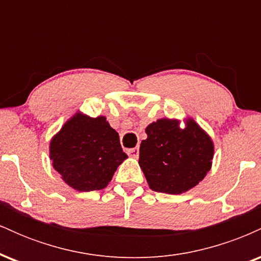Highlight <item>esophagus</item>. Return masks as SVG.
<instances>
[{"label":"esophagus","instance_id":"34e87169","mask_svg":"<svg viewBox=\"0 0 261 261\" xmlns=\"http://www.w3.org/2000/svg\"><path fill=\"white\" fill-rule=\"evenodd\" d=\"M139 153H140V149H139V147H136V148H131V149H128V151H127V154H128V155H131V157H134V158H137V157H139Z\"/></svg>","mask_w":261,"mask_h":261}]
</instances>
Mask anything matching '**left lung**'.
<instances>
[{"mask_svg": "<svg viewBox=\"0 0 261 261\" xmlns=\"http://www.w3.org/2000/svg\"><path fill=\"white\" fill-rule=\"evenodd\" d=\"M140 146V167L149 188L157 193H185L205 178L214 158V143L195 121L187 127L178 120L160 119L146 127Z\"/></svg>", "mask_w": 261, "mask_h": 261, "instance_id": "1", "label": "left lung"}]
</instances>
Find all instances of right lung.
<instances>
[{
	"label": "right lung",
	"mask_w": 261,
	"mask_h": 261,
	"mask_svg": "<svg viewBox=\"0 0 261 261\" xmlns=\"http://www.w3.org/2000/svg\"><path fill=\"white\" fill-rule=\"evenodd\" d=\"M119 134L104 116L76 114L50 142V160L66 184L79 191L101 190L126 160Z\"/></svg>",
	"instance_id": "obj_1"
}]
</instances>
